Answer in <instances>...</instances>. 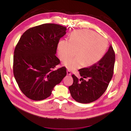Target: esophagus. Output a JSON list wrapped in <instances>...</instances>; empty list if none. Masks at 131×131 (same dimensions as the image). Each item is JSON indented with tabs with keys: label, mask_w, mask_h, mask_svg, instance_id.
<instances>
[{
	"label": "esophagus",
	"mask_w": 131,
	"mask_h": 131,
	"mask_svg": "<svg viewBox=\"0 0 131 131\" xmlns=\"http://www.w3.org/2000/svg\"><path fill=\"white\" fill-rule=\"evenodd\" d=\"M67 74L69 75H71L70 71L69 70H67Z\"/></svg>",
	"instance_id": "1"
}]
</instances>
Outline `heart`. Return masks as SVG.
I'll return each instance as SVG.
<instances>
[{
  "instance_id": "obj_1",
  "label": "heart",
  "mask_w": 131,
  "mask_h": 131,
  "mask_svg": "<svg viewBox=\"0 0 131 131\" xmlns=\"http://www.w3.org/2000/svg\"><path fill=\"white\" fill-rule=\"evenodd\" d=\"M108 47L105 39L94 31L82 29L73 31L69 40H62L57 45L58 56L65 61L75 54L78 55L68 59L64 65L70 70H76L84 65L89 67L96 64L104 56Z\"/></svg>"
}]
</instances>
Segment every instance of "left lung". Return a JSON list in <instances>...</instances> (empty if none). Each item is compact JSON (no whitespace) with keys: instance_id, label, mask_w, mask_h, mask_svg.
<instances>
[{"instance_id":"left-lung-1","label":"left lung","mask_w":131,"mask_h":131,"mask_svg":"<svg viewBox=\"0 0 131 131\" xmlns=\"http://www.w3.org/2000/svg\"><path fill=\"white\" fill-rule=\"evenodd\" d=\"M115 55L112 45L104 56L96 64L79 69L80 80L72 75L73 84L69 87L71 96L81 103H90L101 97L108 88L112 80ZM88 78L86 81L84 78Z\"/></svg>"}]
</instances>
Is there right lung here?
<instances>
[{"label":"right lung","instance_id":"right-lung-1","mask_svg":"<svg viewBox=\"0 0 131 131\" xmlns=\"http://www.w3.org/2000/svg\"><path fill=\"white\" fill-rule=\"evenodd\" d=\"M67 28L45 23L27 30L15 47L13 72L22 93L33 101L49 97L54 87L67 75L65 67L55 69L60 63L56 57L57 45Z\"/></svg>","mask_w":131,"mask_h":131}]
</instances>
